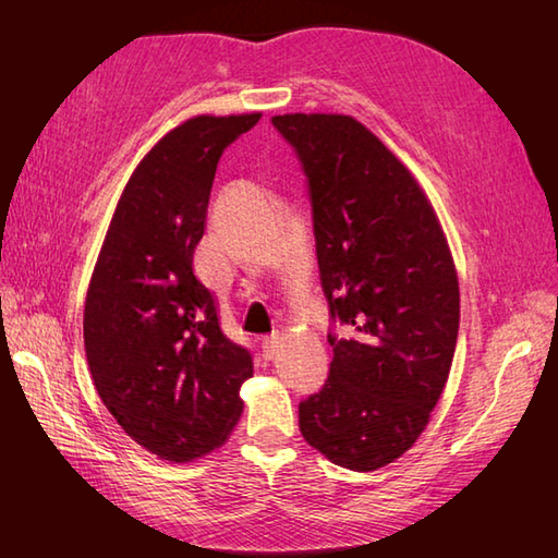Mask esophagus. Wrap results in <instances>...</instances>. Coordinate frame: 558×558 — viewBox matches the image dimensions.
Here are the masks:
<instances>
[{
	"mask_svg": "<svg viewBox=\"0 0 558 558\" xmlns=\"http://www.w3.org/2000/svg\"><path fill=\"white\" fill-rule=\"evenodd\" d=\"M278 348H280V338H278V336H266L264 340H260V352H264L266 360L276 357Z\"/></svg>",
	"mask_w": 558,
	"mask_h": 558,
	"instance_id": "1",
	"label": "esophagus"
}]
</instances>
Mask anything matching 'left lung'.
I'll return each instance as SVG.
<instances>
[{"mask_svg": "<svg viewBox=\"0 0 558 558\" xmlns=\"http://www.w3.org/2000/svg\"><path fill=\"white\" fill-rule=\"evenodd\" d=\"M306 177L333 326L324 388L300 402L306 444L369 472L424 432L453 362L460 292L429 201L393 153L345 114H278Z\"/></svg>", "mask_w": 558, "mask_h": 558, "instance_id": "8db88e82", "label": "left lung"}]
</instances>
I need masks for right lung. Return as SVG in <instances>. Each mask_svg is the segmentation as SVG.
Returning a JSON list of instances; mask_svg holds the SVG:
<instances>
[{
  "instance_id": "obj_1",
  "label": "right lung",
  "mask_w": 558,
  "mask_h": 558,
  "mask_svg": "<svg viewBox=\"0 0 558 558\" xmlns=\"http://www.w3.org/2000/svg\"><path fill=\"white\" fill-rule=\"evenodd\" d=\"M260 114L194 117L141 160L93 270L83 342L117 424L165 460L218 448L242 414L252 352L220 328L194 272L220 156Z\"/></svg>"
}]
</instances>
